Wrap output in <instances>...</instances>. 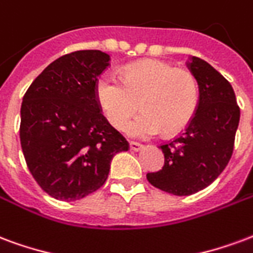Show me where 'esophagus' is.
<instances>
[{
	"instance_id": "obj_1",
	"label": "esophagus",
	"mask_w": 253,
	"mask_h": 253,
	"mask_svg": "<svg viewBox=\"0 0 253 253\" xmlns=\"http://www.w3.org/2000/svg\"><path fill=\"white\" fill-rule=\"evenodd\" d=\"M129 148L132 149V151H140V149H143V144H140V143H136V141H130L129 143Z\"/></svg>"
}]
</instances>
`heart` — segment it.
<instances>
[{
	"label": "heart",
	"mask_w": 253,
	"mask_h": 253,
	"mask_svg": "<svg viewBox=\"0 0 253 253\" xmlns=\"http://www.w3.org/2000/svg\"><path fill=\"white\" fill-rule=\"evenodd\" d=\"M99 108L112 126L124 129L139 108L144 110L128 125L133 137L182 132L191 123L200 90L193 74L163 62H143L126 68L121 77L104 73L95 84Z\"/></svg>",
	"instance_id": "obj_1"
}]
</instances>
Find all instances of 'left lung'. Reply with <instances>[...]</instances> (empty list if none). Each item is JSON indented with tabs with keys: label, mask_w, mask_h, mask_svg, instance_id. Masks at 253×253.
Listing matches in <instances>:
<instances>
[{
	"label": "left lung",
	"mask_w": 253,
	"mask_h": 253,
	"mask_svg": "<svg viewBox=\"0 0 253 253\" xmlns=\"http://www.w3.org/2000/svg\"><path fill=\"white\" fill-rule=\"evenodd\" d=\"M187 67L200 88L191 123L178 137L160 145L165 166L148 172L152 186L174 195H191L208 187L233 154L240 108L232 84L208 62L191 56Z\"/></svg>",
	"instance_id": "left-lung-1"
}]
</instances>
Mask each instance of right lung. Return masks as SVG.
<instances>
[{
    "label": "right lung",
    "mask_w": 253,
    "mask_h": 253,
    "mask_svg": "<svg viewBox=\"0 0 253 253\" xmlns=\"http://www.w3.org/2000/svg\"><path fill=\"white\" fill-rule=\"evenodd\" d=\"M110 56L98 49L63 55L24 95L20 141L38 185L60 201H77L108 179L110 162L129 144L101 113L95 84Z\"/></svg>",
    "instance_id": "right-lung-1"
}]
</instances>
